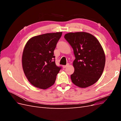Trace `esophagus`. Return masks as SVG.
Segmentation results:
<instances>
[{
	"mask_svg": "<svg viewBox=\"0 0 121 121\" xmlns=\"http://www.w3.org/2000/svg\"><path fill=\"white\" fill-rule=\"evenodd\" d=\"M69 65V64H67L66 65H63V68H64V69H65V68H67V67H68Z\"/></svg>",
	"mask_w": 121,
	"mask_h": 121,
	"instance_id": "1",
	"label": "esophagus"
}]
</instances>
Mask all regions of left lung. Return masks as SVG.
<instances>
[{"mask_svg": "<svg viewBox=\"0 0 121 121\" xmlns=\"http://www.w3.org/2000/svg\"><path fill=\"white\" fill-rule=\"evenodd\" d=\"M72 46L76 59L72 82L81 88L96 83L104 71L105 56L103 48L94 36L86 32L69 33L64 36Z\"/></svg>", "mask_w": 121, "mask_h": 121, "instance_id": "1", "label": "left lung"}]
</instances>
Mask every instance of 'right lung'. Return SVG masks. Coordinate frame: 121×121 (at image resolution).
<instances>
[{"mask_svg": "<svg viewBox=\"0 0 121 121\" xmlns=\"http://www.w3.org/2000/svg\"><path fill=\"white\" fill-rule=\"evenodd\" d=\"M61 35L56 32L36 36L25 46L23 69L28 81L36 87L46 89L56 81L61 67L56 64L54 50Z\"/></svg>", "mask_w": 121, "mask_h": 121, "instance_id": "1", "label": "right lung"}]
</instances>
